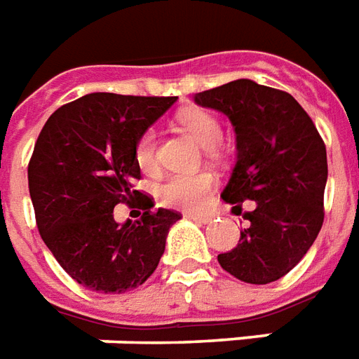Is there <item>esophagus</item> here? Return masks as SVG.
<instances>
[{"label": "esophagus", "instance_id": "obj_1", "mask_svg": "<svg viewBox=\"0 0 359 359\" xmlns=\"http://www.w3.org/2000/svg\"><path fill=\"white\" fill-rule=\"evenodd\" d=\"M187 217L188 219L196 220V222H200V224H209V222L213 220V217H211V215H203V213H188Z\"/></svg>", "mask_w": 359, "mask_h": 359}]
</instances>
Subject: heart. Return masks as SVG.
I'll return each instance as SVG.
<instances>
[{"mask_svg": "<svg viewBox=\"0 0 359 359\" xmlns=\"http://www.w3.org/2000/svg\"><path fill=\"white\" fill-rule=\"evenodd\" d=\"M179 127L188 133L203 150H215L222 140V126L213 114L203 110H190L179 118ZM137 165L142 171H154L158 165V135L154 129L142 135L135 148ZM215 179L209 172H192V175H171L161 180L158 187V200L161 205L171 209H200L203 201L213 190Z\"/></svg>", "mask_w": 359, "mask_h": 359, "instance_id": "1", "label": "heart"}]
</instances>
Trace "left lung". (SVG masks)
Segmentation results:
<instances>
[{
    "label": "left lung",
    "instance_id": "left-lung-1",
    "mask_svg": "<svg viewBox=\"0 0 359 359\" xmlns=\"http://www.w3.org/2000/svg\"><path fill=\"white\" fill-rule=\"evenodd\" d=\"M196 104L222 112L236 131L238 159L220 198L247 226L220 266L245 283H270L293 270L323 224L327 154L314 121L289 93L236 79L198 93Z\"/></svg>",
    "mask_w": 359,
    "mask_h": 359
}]
</instances>
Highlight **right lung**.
<instances>
[{"label":"right lung","instance_id":"obj_1","mask_svg":"<svg viewBox=\"0 0 359 359\" xmlns=\"http://www.w3.org/2000/svg\"><path fill=\"white\" fill-rule=\"evenodd\" d=\"M177 97L91 93L60 106L47 119L28 163V188L41 240L79 285L126 293L142 285L165 251L169 228L180 219L133 188L140 179L137 142ZM145 209L118 225L113 207Z\"/></svg>","mask_w":359,"mask_h":359}]
</instances>
